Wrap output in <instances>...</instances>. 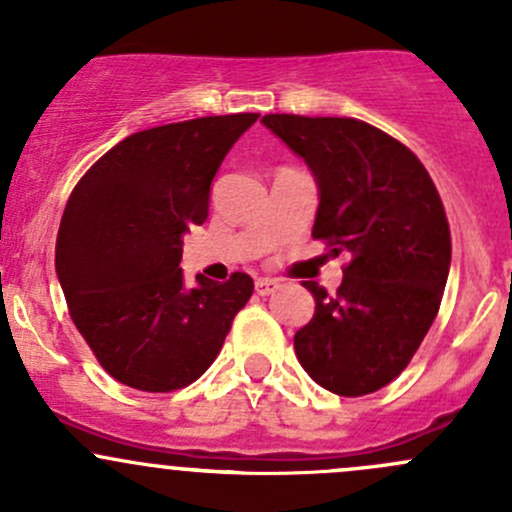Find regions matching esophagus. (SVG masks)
<instances>
[{"instance_id": "obj_1", "label": "esophagus", "mask_w": 512, "mask_h": 512, "mask_svg": "<svg viewBox=\"0 0 512 512\" xmlns=\"http://www.w3.org/2000/svg\"><path fill=\"white\" fill-rule=\"evenodd\" d=\"M278 281H273V278H258L256 281V293L258 295H273L278 291Z\"/></svg>"}]
</instances>
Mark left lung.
<instances>
[{
	"label": "left lung",
	"instance_id": "left-lung-1",
	"mask_svg": "<svg viewBox=\"0 0 512 512\" xmlns=\"http://www.w3.org/2000/svg\"><path fill=\"white\" fill-rule=\"evenodd\" d=\"M318 182L313 239L350 256L342 286L315 281V313L293 337L303 370L328 392L362 397L402 374L429 333L451 266L444 204L419 157L355 118L263 115Z\"/></svg>",
	"mask_w": 512,
	"mask_h": 512
}]
</instances>
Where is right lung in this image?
Instances as JSON below:
<instances>
[{"mask_svg": "<svg viewBox=\"0 0 512 512\" xmlns=\"http://www.w3.org/2000/svg\"><path fill=\"white\" fill-rule=\"evenodd\" d=\"M258 113L209 115L142 130L105 152L63 209L56 273L78 333L110 377L172 392L217 360L254 293L246 273L184 283L182 236L209 214L226 152Z\"/></svg>", "mask_w": 512, "mask_h": 512, "instance_id": "1", "label": "right lung"}]
</instances>
